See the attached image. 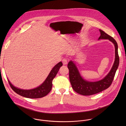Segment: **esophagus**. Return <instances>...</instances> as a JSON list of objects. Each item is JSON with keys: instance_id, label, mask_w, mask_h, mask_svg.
<instances>
[{"instance_id": "34e87169", "label": "esophagus", "mask_w": 126, "mask_h": 126, "mask_svg": "<svg viewBox=\"0 0 126 126\" xmlns=\"http://www.w3.org/2000/svg\"><path fill=\"white\" fill-rule=\"evenodd\" d=\"M62 62L64 65L67 64V60L66 59H63L62 60Z\"/></svg>"}]
</instances>
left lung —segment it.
Instances as JSON below:
<instances>
[{
	"mask_svg": "<svg viewBox=\"0 0 126 126\" xmlns=\"http://www.w3.org/2000/svg\"><path fill=\"white\" fill-rule=\"evenodd\" d=\"M100 36L98 40L108 39L115 47V59L113 65L108 74L102 79L96 81H89L81 76L74 61L69 62L67 67L69 70V79L72 88L77 93L83 95H90L98 93L109 88L111 85L119 63L118 45L116 41L103 31L99 30Z\"/></svg>",
	"mask_w": 126,
	"mask_h": 126,
	"instance_id": "8db88e82",
	"label": "left lung"
}]
</instances>
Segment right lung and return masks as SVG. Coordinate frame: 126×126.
I'll return each mask as SVG.
<instances>
[{"label": "right lung", "mask_w": 126, "mask_h": 126, "mask_svg": "<svg viewBox=\"0 0 126 126\" xmlns=\"http://www.w3.org/2000/svg\"><path fill=\"white\" fill-rule=\"evenodd\" d=\"M62 65L63 63L62 62L55 65L45 80L40 85L33 89L29 90L20 89L14 86L8 79V80L12 89L18 94L30 98H41L47 95L50 92L52 86V80Z\"/></svg>", "instance_id": "1"}]
</instances>
